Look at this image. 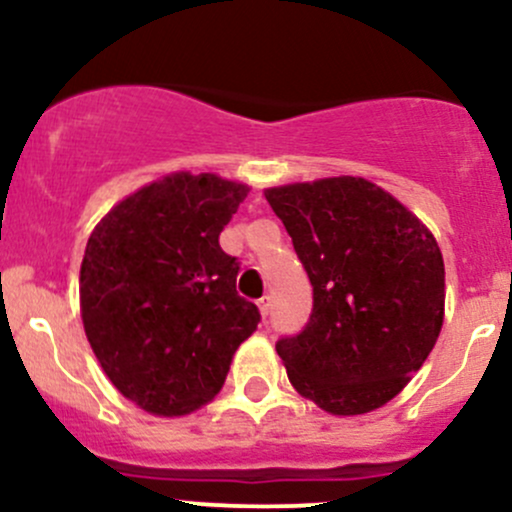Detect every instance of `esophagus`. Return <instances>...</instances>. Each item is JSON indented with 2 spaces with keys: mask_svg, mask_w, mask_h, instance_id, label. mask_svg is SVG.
Instances as JSON below:
<instances>
[{
  "mask_svg": "<svg viewBox=\"0 0 512 512\" xmlns=\"http://www.w3.org/2000/svg\"><path fill=\"white\" fill-rule=\"evenodd\" d=\"M257 308H260V315H262V317H267L269 310H272V298L262 296L260 301H257Z\"/></svg>",
  "mask_w": 512,
  "mask_h": 512,
  "instance_id": "obj_1",
  "label": "esophagus"
}]
</instances>
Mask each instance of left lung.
<instances>
[{
  "instance_id": "8db88e82",
  "label": "left lung",
  "mask_w": 512,
  "mask_h": 512,
  "mask_svg": "<svg viewBox=\"0 0 512 512\" xmlns=\"http://www.w3.org/2000/svg\"><path fill=\"white\" fill-rule=\"evenodd\" d=\"M264 197L313 284L310 322L276 344L291 385L334 416L380 409L424 366L443 327L436 238L354 175L267 187Z\"/></svg>"
}]
</instances>
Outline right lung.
Here are the masks:
<instances>
[{
    "label": "right lung",
    "mask_w": 512,
    "mask_h": 512,
    "mask_svg": "<svg viewBox=\"0 0 512 512\" xmlns=\"http://www.w3.org/2000/svg\"><path fill=\"white\" fill-rule=\"evenodd\" d=\"M245 182L178 170L117 202L88 236L79 274L86 339L122 397L185 416L219 395L238 346L257 330L219 236Z\"/></svg>",
    "instance_id": "1"
}]
</instances>
